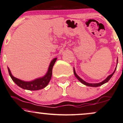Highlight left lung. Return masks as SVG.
I'll return each instance as SVG.
<instances>
[{
    "instance_id": "left-lung-1",
    "label": "left lung",
    "mask_w": 123,
    "mask_h": 123,
    "mask_svg": "<svg viewBox=\"0 0 123 123\" xmlns=\"http://www.w3.org/2000/svg\"><path fill=\"white\" fill-rule=\"evenodd\" d=\"M117 63H118V60H117ZM116 68H115V71H114L113 73H112V74H111L110 75L108 76V77L106 78L104 80H103V81H102V82H100V83H87V82H86L85 81V80H83V79L80 78L79 77V76L77 74H76V73H75V71L74 68V74L75 76H76V78L78 79L79 81L81 82L82 83H83V85H86V86H90V87H98V86H101V85H102L103 84H104V83H106V82H108V81H109V79L111 78V77H112V76H113V75L114 74V73H115V71H116Z\"/></svg>"
}]
</instances>
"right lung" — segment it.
<instances>
[{"mask_svg":"<svg viewBox=\"0 0 123 123\" xmlns=\"http://www.w3.org/2000/svg\"><path fill=\"white\" fill-rule=\"evenodd\" d=\"M56 60H57V58H55L52 60L51 62H50L49 66L48 68V70L45 75L42 78L36 79L35 80H32V81H23V80H20V79L14 77V76H13L12 75L9 68L8 67V73H9L10 77L11 78L12 80L15 82L18 86H19L20 87L29 90H40V89H44V87H45L49 83V82L50 79H51L52 75L53 66V65H54L55 63L56 62Z\"/></svg>","mask_w":123,"mask_h":123,"instance_id":"right-lung-1","label":"right lung"}]
</instances>
